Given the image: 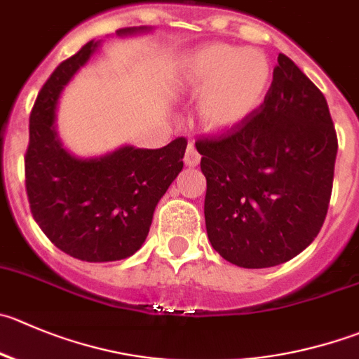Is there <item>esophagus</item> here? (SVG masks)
I'll return each mask as SVG.
<instances>
[{
	"mask_svg": "<svg viewBox=\"0 0 359 359\" xmlns=\"http://www.w3.org/2000/svg\"><path fill=\"white\" fill-rule=\"evenodd\" d=\"M199 162H201V155H199V151H197V149H196V146H194V144L187 146L185 165L196 167V165H199Z\"/></svg>",
	"mask_w": 359,
	"mask_h": 359,
	"instance_id": "34e87169",
	"label": "esophagus"
}]
</instances>
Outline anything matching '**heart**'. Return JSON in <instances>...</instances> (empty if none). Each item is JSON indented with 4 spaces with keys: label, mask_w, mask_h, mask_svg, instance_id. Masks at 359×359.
Masks as SVG:
<instances>
[{
    "label": "heart",
    "mask_w": 359,
    "mask_h": 359,
    "mask_svg": "<svg viewBox=\"0 0 359 359\" xmlns=\"http://www.w3.org/2000/svg\"><path fill=\"white\" fill-rule=\"evenodd\" d=\"M269 84L271 65L264 53L213 43L183 61L177 90L199 97V118L208 130L227 132L261 107Z\"/></svg>",
    "instance_id": "heart-1"
}]
</instances>
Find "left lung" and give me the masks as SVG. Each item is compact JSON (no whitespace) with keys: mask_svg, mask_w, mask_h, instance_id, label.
Segmentation results:
<instances>
[{"mask_svg":"<svg viewBox=\"0 0 359 359\" xmlns=\"http://www.w3.org/2000/svg\"><path fill=\"white\" fill-rule=\"evenodd\" d=\"M196 148L208 185V238L225 261L271 268L319 234L339 142L324 95L285 54L261 107Z\"/></svg>","mask_w":359,"mask_h":359,"instance_id":"obj_1","label":"left lung"}]
</instances>
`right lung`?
<instances>
[{"mask_svg":"<svg viewBox=\"0 0 359 359\" xmlns=\"http://www.w3.org/2000/svg\"><path fill=\"white\" fill-rule=\"evenodd\" d=\"M149 32L148 26H135L116 35ZM100 46V40L88 42L43 84L29 116L24 158L35 222L60 250L86 262L119 261L142 247L156 204L182 172L187 149L183 137L160 149L125 144L90 158L65 148L56 128L57 102Z\"/></svg>","mask_w":359,"mask_h":359,"instance_id":"add662e5","label":"right lung"}]
</instances>
